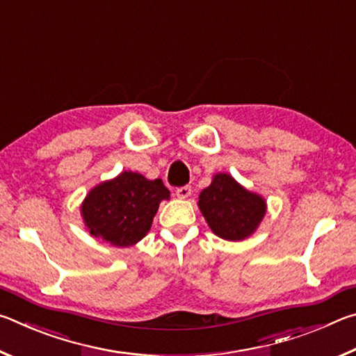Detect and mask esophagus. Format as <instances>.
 I'll use <instances>...</instances> for the list:
<instances>
[{
    "instance_id": "esophagus-1",
    "label": "esophagus",
    "mask_w": 356,
    "mask_h": 356,
    "mask_svg": "<svg viewBox=\"0 0 356 356\" xmlns=\"http://www.w3.org/2000/svg\"><path fill=\"white\" fill-rule=\"evenodd\" d=\"M176 195L180 200H185V197H188L191 195V186L190 185H184V186H179L176 188Z\"/></svg>"
}]
</instances>
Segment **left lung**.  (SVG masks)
Listing matches in <instances>:
<instances>
[{"label": "left lung", "instance_id": "left-lung-1", "mask_svg": "<svg viewBox=\"0 0 356 356\" xmlns=\"http://www.w3.org/2000/svg\"><path fill=\"white\" fill-rule=\"evenodd\" d=\"M200 209L216 236L237 242L256 231L265 215V201L229 174H216L212 184L201 191Z\"/></svg>", "mask_w": 356, "mask_h": 356}]
</instances>
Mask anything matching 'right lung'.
Segmentation results:
<instances>
[{"label":"right lung","instance_id":"add662e5","mask_svg":"<svg viewBox=\"0 0 356 356\" xmlns=\"http://www.w3.org/2000/svg\"><path fill=\"white\" fill-rule=\"evenodd\" d=\"M163 200H170V190L161 179L124 171L89 191L81 215L91 236L124 248L146 236Z\"/></svg>","mask_w":356,"mask_h":356}]
</instances>
